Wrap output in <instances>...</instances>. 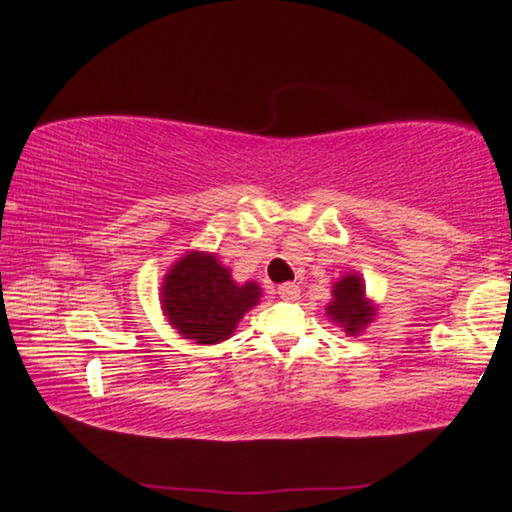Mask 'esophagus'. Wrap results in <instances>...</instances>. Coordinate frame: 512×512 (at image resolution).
Wrapping results in <instances>:
<instances>
[{"label": "esophagus", "mask_w": 512, "mask_h": 512, "mask_svg": "<svg viewBox=\"0 0 512 512\" xmlns=\"http://www.w3.org/2000/svg\"><path fill=\"white\" fill-rule=\"evenodd\" d=\"M277 295H280L282 300H297V297H300V286L286 282L282 286H277Z\"/></svg>", "instance_id": "1"}]
</instances>
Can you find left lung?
<instances>
[{
	"instance_id": "1",
	"label": "left lung",
	"mask_w": 512,
	"mask_h": 512,
	"mask_svg": "<svg viewBox=\"0 0 512 512\" xmlns=\"http://www.w3.org/2000/svg\"><path fill=\"white\" fill-rule=\"evenodd\" d=\"M378 306L367 297L365 280L358 273H345L331 286V302L327 304V318L338 324L347 336H358L376 320Z\"/></svg>"
}]
</instances>
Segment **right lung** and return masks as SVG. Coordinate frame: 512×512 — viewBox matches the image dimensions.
Segmentation results:
<instances>
[{
  "instance_id": "right-lung-1",
  "label": "right lung",
  "mask_w": 512,
  "mask_h": 512,
  "mask_svg": "<svg viewBox=\"0 0 512 512\" xmlns=\"http://www.w3.org/2000/svg\"><path fill=\"white\" fill-rule=\"evenodd\" d=\"M161 311L170 327L194 345H219L235 333L241 318L259 304L262 286L239 284L217 253L188 250L163 275Z\"/></svg>"
}]
</instances>
